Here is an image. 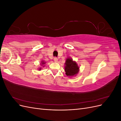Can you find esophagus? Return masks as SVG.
Wrapping results in <instances>:
<instances>
[{
    "mask_svg": "<svg viewBox=\"0 0 121 121\" xmlns=\"http://www.w3.org/2000/svg\"><path fill=\"white\" fill-rule=\"evenodd\" d=\"M53 60H54V61L55 62H57V61H58V58L57 57H54V59Z\"/></svg>",
    "mask_w": 121,
    "mask_h": 121,
    "instance_id": "1",
    "label": "esophagus"
}]
</instances>
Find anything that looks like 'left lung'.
Returning <instances> with one entry per match:
<instances>
[{
  "label": "left lung",
  "instance_id": "left-lung-1",
  "mask_svg": "<svg viewBox=\"0 0 121 121\" xmlns=\"http://www.w3.org/2000/svg\"><path fill=\"white\" fill-rule=\"evenodd\" d=\"M65 74L68 76H73L78 74L79 67L75 61H73L72 59L68 58L65 63Z\"/></svg>",
  "mask_w": 121,
  "mask_h": 121
}]
</instances>
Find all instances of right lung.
I'll return each instance as SVG.
<instances>
[{
    "mask_svg": "<svg viewBox=\"0 0 121 121\" xmlns=\"http://www.w3.org/2000/svg\"><path fill=\"white\" fill-rule=\"evenodd\" d=\"M41 65H44V64H45V63H44V61H42L41 63ZM44 67V66H43Z\"/></svg>",
    "mask_w": 121,
    "mask_h": 121,
    "instance_id": "1",
    "label": "right lung"
}]
</instances>
